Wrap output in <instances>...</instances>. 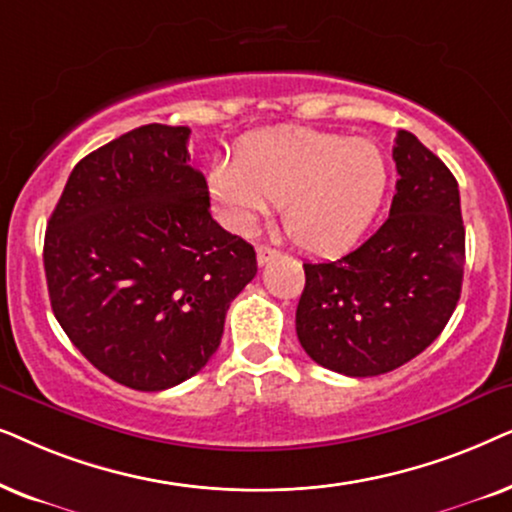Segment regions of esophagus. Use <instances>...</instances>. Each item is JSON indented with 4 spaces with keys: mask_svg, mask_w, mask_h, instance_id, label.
I'll use <instances>...</instances> for the list:
<instances>
[{
    "mask_svg": "<svg viewBox=\"0 0 512 512\" xmlns=\"http://www.w3.org/2000/svg\"><path fill=\"white\" fill-rule=\"evenodd\" d=\"M276 255H278V250L271 248V245H260V248H257V264L264 267V264H269Z\"/></svg>",
    "mask_w": 512,
    "mask_h": 512,
    "instance_id": "obj_1",
    "label": "esophagus"
}]
</instances>
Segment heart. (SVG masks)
<instances>
[{
  "label": "heart",
  "mask_w": 512,
  "mask_h": 512,
  "mask_svg": "<svg viewBox=\"0 0 512 512\" xmlns=\"http://www.w3.org/2000/svg\"><path fill=\"white\" fill-rule=\"evenodd\" d=\"M386 156L372 140H349L313 128L252 135L236 159L210 168V196L231 231L252 234L274 203L283 229L309 252L349 248L370 227L388 192Z\"/></svg>",
  "instance_id": "heart-1"
}]
</instances>
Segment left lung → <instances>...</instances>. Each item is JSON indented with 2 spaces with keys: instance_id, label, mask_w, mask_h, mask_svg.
Returning <instances> with one entry per match:
<instances>
[{
  "instance_id": "left-lung-1",
  "label": "left lung",
  "mask_w": 512,
  "mask_h": 512,
  "mask_svg": "<svg viewBox=\"0 0 512 512\" xmlns=\"http://www.w3.org/2000/svg\"><path fill=\"white\" fill-rule=\"evenodd\" d=\"M388 220L335 262H306L297 337L311 360L377 377L417 358L461 297L466 229L459 185L417 135L398 131Z\"/></svg>"
}]
</instances>
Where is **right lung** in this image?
Segmentation results:
<instances>
[{
  "label": "right lung",
  "mask_w": 512,
  "mask_h": 512,
  "mask_svg": "<svg viewBox=\"0 0 512 512\" xmlns=\"http://www.w3.org/2000/svg\"><path fill=\"white\" fill-rule=\"evenodd\" d=\"M189 133L147 124L84 156L44 238L60 327L88 363L135 391L194 377L257 274L252 245L210 215Z\"/></svg>",
  "instance_id": "add662e5"
}]
</instances>
